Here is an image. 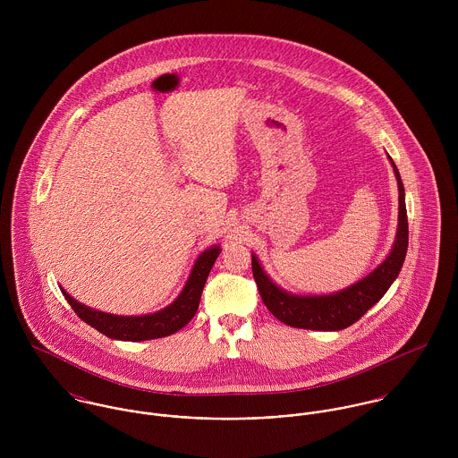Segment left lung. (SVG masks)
<instances>
[{
  "mask_svg": "<svg viewBox=\"0 0 458 458\" xmlns=\"http://www.w3.org/2000/svg\"><path fill=\"white\" fill-rule=\"evenodd\" d=\"M388 158L398 185V225L390 254L367 276L331 294H294L276 285L264 271L258 256L252 254V271L262 301L284 325L318 331H338L351 327L386 294L396 280L407 254L409 229L403 183L392 157Z\"/></svg>",
  "mask_w": 458,
  "mask_h": 458,
  "instance_id": "8db88e82",
  "label": "left lung"
}]
</instances>
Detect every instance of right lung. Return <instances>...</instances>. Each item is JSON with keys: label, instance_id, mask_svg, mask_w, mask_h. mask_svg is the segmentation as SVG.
Masks as SVG:
<instances>
[{"label": "right lung", "instance_id": "obj_1", "mask_svg": "<svg viewBox=\"0 0 458 458\" xmlns=\"http://www.w3.org/2000/svg\"><path fill=\"white\" fill-rule=\"evenodd\" d=\"M220 245H211L204 252L199 254L194 267L178 294V298L167 305L165 309L144 314V316H116L102 310H95L91 307H86L84 303L77 301L66 293L64 287L62 293L66 301L73 309V312L91 327L104 333L109 338L114 340H125V342H140V340H153L162 338L167 335L176 333L178 329L187 327L191 319L196 316L197 307L200 301V294L206 284V278L220 254Z\"/></svg>", "mask_w": 458, "mask_h": 458}]
</instances>
